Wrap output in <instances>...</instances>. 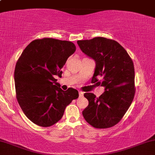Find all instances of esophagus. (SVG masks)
Instances as JSON below:
<instances>
[{"mask_svg": "<svg viewBox=\"0 0 155 155\" xmlns=\"http://www.w3.org/2000/svg\"><path fill=\"white\" fill-rule=\"evenodd\" d=\"M79 97H82L83 95H84V93L81 91H79Z\"/></svg>", "mask_w": 155, "mask_h": 155, "instance_id": "1", "label": "esophagus"}]
</instances>
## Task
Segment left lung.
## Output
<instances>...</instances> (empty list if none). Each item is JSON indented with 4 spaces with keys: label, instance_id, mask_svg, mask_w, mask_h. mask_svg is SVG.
I'll return each instance as SVG.
<instances>
[{
    "label": "left lung",
    "instance_id": "left-lung-1",
    "mask_svg": "<svg viewBox=\"0 0 155 155\" xmlns=\"http://www.w3.org/2000/svg\"><path fill=\"white\" fill-rule=\"evenodd\" d=\"M81 51L96 62L92 83L101 78L104 92L98 98L93 93L84 96L89 104L82 115L95 128L105 129L118 123L135 96V68L128 53L118 42L105 37L78 40Z\"/></svg>",
    "mask_w": 155,
    "mask_h": 155
}]
</instances>
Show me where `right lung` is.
<instances>
[{
	"mask_svg": "<svg viewBox=\"0 0 155 155\" xmlns=\"http://www.w3.org/2000/svg\"><path fill=\"white\" fill-rule=\"evenodd\" d=\"M76 51L73 42L53 38L35 40L20 55L15 69L16 97L31 121L47 127L58 122L66 107L79 97L70 87L64 91L57 82L62 69Z\"/></svg>",
	"mask_w": 155,
	"mask_h": 155,
	"instance_id": "obj_1",
	"label": "right lung"
}]
</instances>
